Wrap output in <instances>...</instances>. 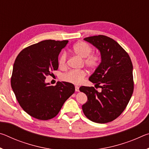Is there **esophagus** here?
<instances>
[{
  "label": "esophagus",
  "instance_id": "obj_1",
  "mask_svg": "<svg viewBox=\"0 0 149 149\" xmlns=\"http://www.w3.org/2000/svg\"><path fill=\"white\" fill-rule=\"evenodd\" d=\"M75 91H76V92H78V91H79V87H78V86H75Z\"/></svg>",
  "mask_w": 149,
  "mask_h": 149
}]
</instances>
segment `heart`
<instances>
[{
    "instance_id": "b5f03b06",
    "label": "heart",
    "mask_w": 149,
    "mask_h": 149,
    "mask_svg": "<svg viewBox=\"0 0 149 149\" xmlns=\"http://www.w3.org/2000/svg\"><path fill=\"white\" fill-rule=\"evenodd\" d=\"M92 48L86 42L80 41L75 43L72 47V51L75 54L82 58H84V63L86 66L91 70L96 69L99 66L101 57L99 54L92 53ZM67 54L63 52L59 58L60 68L66 66ZM86 76V73L84 70H71L63 75L62 79L64 81L74 85H79Z\"/></svg>"
}]
</instances>
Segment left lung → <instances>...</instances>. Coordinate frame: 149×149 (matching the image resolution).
<instances>
[{"label":"left lung","instance_id":"1","mask_svg":"<svg viewBox=\"0 0 149 149\" xmlns=\"http://www.w3.org/2000/svg\"><path fill=\"white\" fill-rule=\"evenodd\" d=\"M84 40L99 49L101 55V62L89 78L93 84L101 85V92L93 87L79 88L87 97V102L82 106L83 112L92 122H112L125 110L133 94L132 60L116 41L107 36L99 35Z\"/></svg>","mask_w":149,"mask_h":149}]
</instances>
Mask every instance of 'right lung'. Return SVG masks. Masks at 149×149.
<instances>
[{"mask_svg":"<svg viewBox=\"0 0 149 149\" xmlns=\"http://www.w3.org/2000/svg\"><path fill=\"white\" fill-rule=\"evenodd\" d=\"M68 41L45 40L25 48L15 60L11 87L23 110L36 119L47 120L58 114L75 92L68 82L55 86L45 83L46 76L58 68V55Z\"/></svg>","mask_w":149,"mask_h":149,"instance_id":"1","label":"right lung"}]
</instances>
